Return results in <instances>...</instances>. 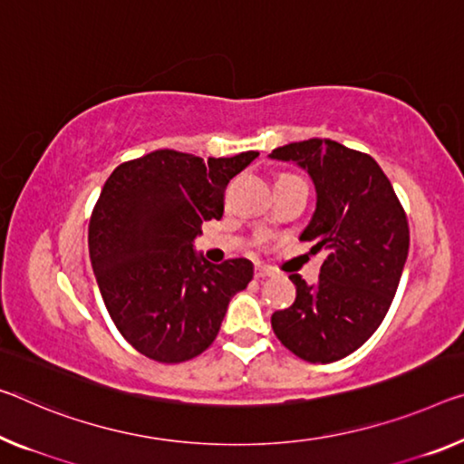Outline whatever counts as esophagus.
Masks as SVG:
<instances>
[{
    "instance_id": "1",
    "label": "esophagus",
    "mask_w": 464,
    "mask_h": 464,
    "mask_svg": "<svg viewBox=\"0 0 464 464\" xmlns=\"http://www.w3.org/2000/svg\"><path fill=\"white\" fill-rule=\"evenodd\" d=\"M269 276H274V272L269 267H263V266H256L255 267V277H256V280H266V277H269Z\"/></svg>"
}]
</instances>
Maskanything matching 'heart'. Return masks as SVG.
Returning <instances> with one entry per match:
<instances>
[{"instance_id":"heart-1","label":"heart","mask_w":464,"mask_h":464,"mask_svg":"<svg viewBox=\"0 0 464 464\" xmlns=\"http://www.w3.org/2000/svg\"><path fill=\"white\" fill-rule=\"evenodd\" d=\"M286 176H290V174H286Z\"/></svg>"}]
</instances>
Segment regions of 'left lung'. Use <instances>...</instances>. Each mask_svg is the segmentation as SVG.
I'll return each mask as SVG.
<instances>
[{"mask_svg": "<svg viewBox=\"0 0 464 464\" xmlns=\"http://www.w3.org/2000/svg\"><path fill=\"white\" fill-rule=\"evenodd\" d=\"M274 160L295 161L313 178L317 209L301 240L324 263L315 286L290 274L296 298L276 311L277 340L306 362L344 359L386 317L409 255V219L372 155L330 139L277 147Z\"/></svg>", "mask_w": 464, "mask_h": 464, "instance_id": "8db88e82", "label": "left lung"}]
</instances>
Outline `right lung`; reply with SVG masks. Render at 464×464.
<instances>
[{
    "mask_svg": "<svg viewBox=\"0 0 464 464\" xmlns=\"http://www.w3.org/2000/svg\"><path fill=\"white\" fill-rule=\"evenodd\" d=\"M256 155L203 161L160 149L105 180L89 222L92 272L111 322L149 359L184 362L208 351L230 298L253 280L246 259L211 266L192 240L222 218L227 182Z\"/></svg>",
    "mask_w": 464,
    "mask_h": 464,
    "instance_id": "obj_1",
    "label": "right lung"
}]
</instances>
